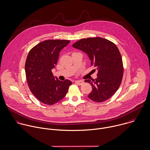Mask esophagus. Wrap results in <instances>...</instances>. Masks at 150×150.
<instances>
[{"label": "esophagus", "mask_w": 150, "mask_h": 150, "mask_svg": "<svg viewBox=\"0 0 150 150\" xmlns=\"http://www.w3.org/2000/svg\"><path fill=\"white\" fill-rule=\"evenodd\" d=\"M75 83L79 85H82L84 83V81L83 80H76L75 81Z\"/></svg>", "instance_id": "34e87169"}]
</instances>
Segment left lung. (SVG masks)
Masks as SVG:
<instances>
[{
	"instance_id": "obj_1",
	"label": "left lung",
	"mask_w": 150,
	"mask_h": 150,
	"mask_svg": "<svg viewBox=\"0 0 150 150\" xmlns=\"http://www.w3.org/2000/svg\"><path fill=\"white\" fill-rule=\"evenodd\" d=\"M72 46L87 53L91 64L98 70L97 79L85 80L93 88L88 97L97 102L110 98L120 86L123 74L122 59L117 47L100 37L83 38Z\"/></svg>"
}]
</instances>
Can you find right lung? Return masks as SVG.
<instances>
[{
	"label": "right lung",
	"instance_id": "1",
	"mask_svg": "<svg viewBox=\"0 0 150 150\" xmlns=\"http://www.w3.org/2000/svg\"><path fill=\"white\" fill-rule=\"evenodd\" d=\"M70 41L46 40L33 47L28 54L25 64L27 81L31 93L43 103L52 105L62 100L71 84L69 80L60 81L52 72L59 52Z\"/></svg>",
	"mask_w": 150,
	"mask_h": 150
}]
</instances>
